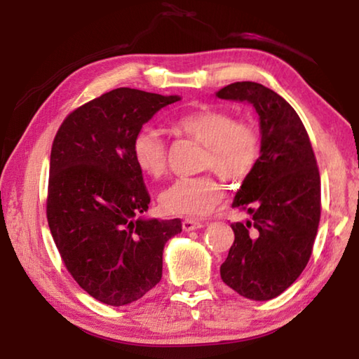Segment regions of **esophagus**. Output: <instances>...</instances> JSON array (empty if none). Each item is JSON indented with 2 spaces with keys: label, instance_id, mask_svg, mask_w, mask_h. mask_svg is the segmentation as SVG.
Instances as JSON below:
<instances>
[{
  "label": "esophagus",
  "instance_id": "obj_1",
  "mask_svg": "<svg viewBox=\"0 0 359 359\" xmlns=\"http://www.w3.org/2000/svg\"><path fill=\"white\" fill-rule=\"evenodd\" d=\"M203 226H204L203 222L193 220V218H185V220L182 222V228H184V231H193V229H199Z\"/></svg>",
  "mask_w": 359,
  "mask_h": 359
}]
</instances>
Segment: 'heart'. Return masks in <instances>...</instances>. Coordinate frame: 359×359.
Listing matches in <instances>:
<instances>
[{
    "label": "heart",
    "mask_w": 359,
    "mask_h": 359,
    "mask_svg": "<svg viewBox=\"0 0 359 359\" xmlns=\"http://www.w3.org/2000/svg\"><path fill=\"white\" fill-rule=\"evenodd\" d=\"M174 130L204 145L203 169H214L228 180H242L259 160V133L252 123L236 120L220 109H201L180 115ZM136 166L149 177L158 179L168 169V144L161 133L144 126L133 139ZM223 198V187L212 174L180 177L160 194V205L168 215L203 217Z\"/></svg>",
    "instance_id": "heart-1"
}]
</instances>
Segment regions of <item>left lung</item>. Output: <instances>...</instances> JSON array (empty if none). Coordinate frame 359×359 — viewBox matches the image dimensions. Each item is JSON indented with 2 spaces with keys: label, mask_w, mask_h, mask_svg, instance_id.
Segmentation results:
<instances>
[{
  "label": "left lung",
  "mask_w": 359,
  "mask_h": 359,
  "mask_svg": "<svg viewBox=\"0 0 359 359\" xmlns=\"http://www.w3.org/2000/svg\"><path fill=\"white\" fill-rule=\"evenodd\" d=\"M217 96L250 102L261 130L259 160L233 203L252 218L231 224L234 242L220 276L247 299L269 301L294 283L312 255L321 214L317 160L299 115L271 88L234 82Z\"/></svg>",
  "instance_id": "obj_1"
}]
</instances>
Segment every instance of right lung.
Wrapping results in <instances>:
<instances>
[{
  "label": "right lung",
  "instance_id": "obj_1",
  "mask_svg": "<svg viewBox=\"0 0 359 359\" xmlns=\"http://www.w3.org/2000/svg\"><path fill=\"white\" fill-rule=\"evenodd\" d=\"M115 88L63 120L52 144L47 222L79 287L107 306H126L161 280L163 248L180 218H137L150 196L133 139L161 107L179 101Z\"/></svg>",
  "mask_w": 359,
  "mask_h": 359
}]
</instances>
